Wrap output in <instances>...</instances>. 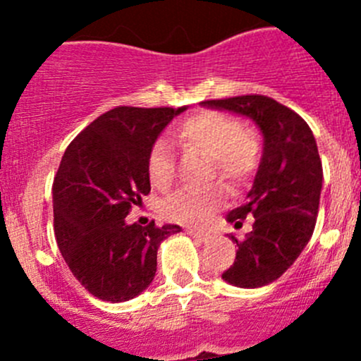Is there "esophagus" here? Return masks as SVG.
<instances>
[{
    "label": "esophagus",
    "mask_w": 361,
    "mask_h": 361,
    "mask_svg": "<svg viewBox=\"0 0 361 361\" xmlns=\"http://www.w3.org/2000/svg\"><path fill=\"white\" fill-rule=\"evenodd\" d=\"M187 234H188V235H192V238L199 239V241H202V243L209 241V239H211V235L207 234V232H204V231H199V228H188V231H187Z\"/></svg>",
    "instance_id": "1"
}]
</instances>
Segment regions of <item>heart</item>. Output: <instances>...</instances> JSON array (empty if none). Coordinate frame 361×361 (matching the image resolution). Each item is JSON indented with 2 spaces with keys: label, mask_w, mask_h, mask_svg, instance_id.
Listing matches in <instances>:
<instances>
[{
  "label": "heart",
  "mask_w": 361,
  "mask_h": 361,
  "mask_svg": "<svg viewBox=\"0 0 361 361\" xmlns=\"http://www.w3.org/2000/svg\"><path fill=\"white\" fill-rule=\"evenodd\" d=\"M173 140L187 152L211 160L209 178L220 176L228 187L239 188L255 174L260 164V145L248 127L235 116L220 111H201L188 116L173 130ZM152 185L166 190L174 180V155L164 141H157L147 157ZM221 187L204 190H180L164 202V214L183 225H199L224 202Z\"/></svg>",
  "instance_id": "1"
}]
</instances>
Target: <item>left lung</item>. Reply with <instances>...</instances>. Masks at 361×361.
Returning a JSON list of instances; mask_svg holds the SVG:
<instances>
[{
	"label": "left lung",
	"mask_w": 361,
	"mask_h": 361,
	"mask_svg": "<svg viewBox=\"0 0 361 361\" xmlns=\"http://www.w3.org/2000/svg\"><path fill=\"white\" fill-rule=\"evenodd\" d=\"M253 120L264 136V155L243 206L227 216L241 225L248 214L253 228L238 241L235 260L221 278L239 288L276 281L297 260L314 232L323 167L312 130L300 115L267 96L202 101Z\"/></svg>",
	"instance_id": "obj_1"
}]
</instances>
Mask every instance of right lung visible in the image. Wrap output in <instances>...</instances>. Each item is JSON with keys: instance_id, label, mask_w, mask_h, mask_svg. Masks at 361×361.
I'll use <instances>...</instances> for the list:
<instances>
[{"instance_id": "right-lung-1", "label": "right lung", "mask_w": 361, "mask_h": 361, "mask_svg": "<svg viewBox=\"0 0 361 361\" xmlns=\"http://www.w3.org/2000/svg\"><path fill=\"white\" fill-rule=\"evenodd\" d=\"M181 108L118 106L97 116L64 152L54 178V232L69 271L94 297L126 302L148 288L157 250L180 225L126 221L150 194L147 157Z\"/></svg>"}]
</instances>
